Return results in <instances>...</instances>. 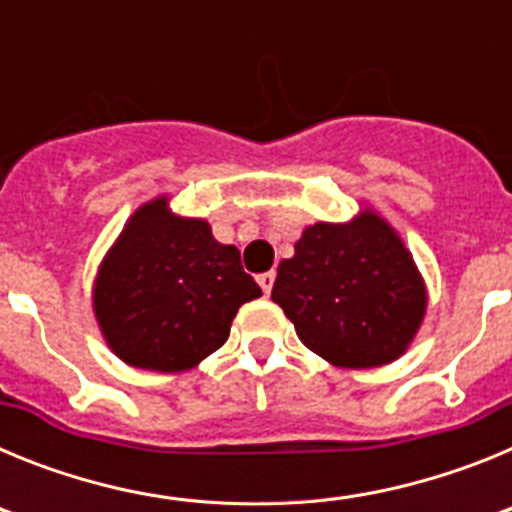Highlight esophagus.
<instances>
[{
  "mask_svg": "<svg viewBox=\"0 0 512 512\" xmlns=\"http://www.w3.org/2000/svg\"><path fill=\"white\" fill-rule=\"evenodd\" d=\"M274 279H277V274H274V271L259 274V284H261V289H264V295H269L271 292V287H274Z\"/></svg>",
  "mask_w": 512,
  "mask_h": 512,
  "instance_id": "1",
  "label": "esophagus"
}]
</instances>
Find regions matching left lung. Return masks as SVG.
Returning a JSON list of instances; mask_svg holds the SVG:
<instances>
[{"label": "left lung", "mask_w": 512, "mask_h": 512, "mask_svg": "<svg viewBox=\"0 0 512 512\" xmlns=\"http://www.w3.org/2000/svg\"><path fill=\"white\" fill-rule=\"evenodd\" d=\"M310 351L346 369L395 361L425 315V284L395 230L374 212L315 223L271 289Z\"/></svg>", "instance_id": "8db88e82"}]
</instances>
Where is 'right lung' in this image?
<instances>
[{"instance_id": "add662e5", "label": "right lung", "mask_w": 512, "mask_h": 512, "mask_svg": "<svg viewBox=\"0 0 512 512\" xmlns=\"http://www.w3.org/2000/svg\"><path fill=\"white\" fill-rule=\"evenodd\" d=\"M259 295L241 251L217 243L205 220L171 215L161 197L130 217L107 253L94 312L125 364L184 372L228 341L238 307Z\"/></svg>"}]
</instances>
